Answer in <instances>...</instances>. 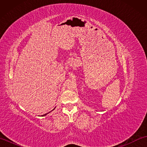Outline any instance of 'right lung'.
Here are the masks:
<instances>
[{
  "label": "right lung",
  "mask_w": 147,
  "mask_h": 147,
  "mask_svg": "<svg viewBox=\"0 0 147 147\" xmlns=\"http://www.w3.org/2000/svg\"><path fill=\"white\" fill-rule=\"evenodd\" d=\"M55 108H54V109H53V110H52V111H54V109H55ZM49 112H48V113H47V114H43V115H42V116H44V115H46L47 114H49Z\"/></svg>",
  "instance_id": "add662e5"
}]
</instances>
